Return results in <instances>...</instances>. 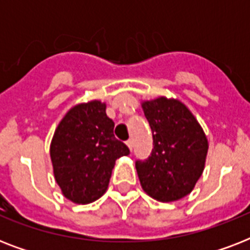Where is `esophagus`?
I'll use <instances>...</instances> for the list:
<instances>
[{"mask_svg": "<svg viewBox=\"0 0 250 250\" xmlns=\"http://www.w3.org/2000/svg\"><path fill=\"white\" fill-rule=\"evenodd\" d=\"M125 144H127V146H128V148H129V150L132 152V149H133V141L131 140V139H129V140L125 141Z\"/></svg>", "mask_w": 250, "mask_h": 250, "instance_id": "34e87169", "label": "esophagus"}]
</instances>
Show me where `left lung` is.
Returning <instances> with one entry per match:
<instances>
[{
  "instance_id": "8db88e82",
  "label": "left lung",
  "mask_w": 250,
  "mask_h": 250,
  "mask_svg": "<svg viewBox=\"0 0 250 250\" xmlns=\"http://www.w3.org/2000/svg\"><path fill=\"white\" fill-rule=\"evenodd\" d=\"M153 133V150L136 161L143 189L158 201L180 200L201 176L208 139L193 114L178 100L160 97L143 102Z\"/></svg>"
}]
</instances>
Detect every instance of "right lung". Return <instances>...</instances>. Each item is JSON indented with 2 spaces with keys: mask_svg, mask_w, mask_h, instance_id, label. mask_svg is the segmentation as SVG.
Wrapping results in <instances>:
<instances>
[{
  "mask_svg": "<svg viewBox=\"0 0 250 250\" xmlns=\"http://www.w3.org/2000/svg\"><path fill=\"white\" fill-rule=\"evenodd\" d=\"M128 154V146L114 136V122L101 101L72 107L50 144L57 183L64 197L75 204H89L101 197L115 161Z\"/></svg>",
  "mask_w": 250,
  "mask_h": 250,
  "instance_id": "obj_1",
  "label": "right lung"
}]
</instances>
